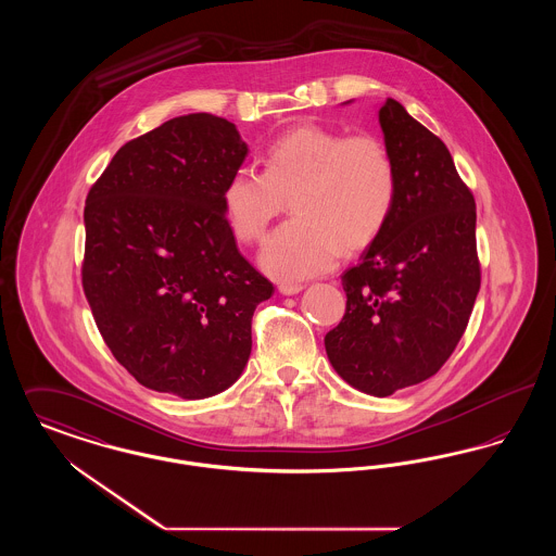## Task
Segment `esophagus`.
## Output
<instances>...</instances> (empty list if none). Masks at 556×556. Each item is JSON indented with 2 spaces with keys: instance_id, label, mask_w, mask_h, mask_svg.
<instances>
[{
  "instance_id": "obj_1",
  "label": "esophagus",
  "mask_w": 556,
  "mask_h": 556,
  "mask_svg": "<svg viewBox=\"0 0 556 556\" xmlns=\"http://www.w3.org/2000/svg\"><path fill=\"white\" fill-rule=\"evenodd\" d=\"M304 286H300V283H279V291L283 293V295H293V293H298V291H302Z\"/></svg>"
}]
</instances>
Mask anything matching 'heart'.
Listing matches in <instances>:
<instances>
[{
    "label": "heart",
    "instance_id": "1",
    "mask_svg": "<svg viewBox=\"0 0 556 556\" xmlns=\"http://www.w3.org/2000/svg\"><path fill=\"white\" fill-rule=\"evenodd\" d=\"M263 173L239 166L223 189V208L241 243H258L286 200L291 216L266 241L261 265L281 281L315 277L381 233L396 202V164L370 132L344 135L304 123L263 152Z\"/></svg>",
    "mask_w": 556,
    "mask_h": 556
}]
</instances>
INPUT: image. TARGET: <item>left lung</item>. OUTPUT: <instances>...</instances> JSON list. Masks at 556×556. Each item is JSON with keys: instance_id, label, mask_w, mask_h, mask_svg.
<instances>
[{"instance_id": "1", "label": "left lung", "mask_w": 556, "mask_h": 556, "mask_svg": "<svg viewBox=\"0 0 556 556\" xmlns=\"http://www.w3.org/2000/svg\"><path fill=\"white\" fill-rule=\"evenodd\" d=\"M396 164L394 211L361 263L342 275L345 313L325 336L345 381L390 396L442 369L460 342L481 283L476 198L444 141L396 100L379 110Z\"/></svg>"}]
</instances>
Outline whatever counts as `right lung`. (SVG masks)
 I'll list each match as a JSON object with an SVG mask.
<instances>
[{"label": "right lung", "mask_w": 556, "mask_h": 556, "mask_svg": "<svg viewBox=\"0 0 556 556\" xmlns=\"http://www.w3.org/2000/svg\"><path fill=\"white\" fill-rule=\"evenodd\" d=\"M248 156L233 123L177 116L127 141L85 202L80 281L112 356L148 390L195 400L238 381L273 283L223 208Z\"/></svg>", "instance_id": "1"}]
</instances>
